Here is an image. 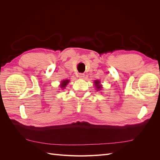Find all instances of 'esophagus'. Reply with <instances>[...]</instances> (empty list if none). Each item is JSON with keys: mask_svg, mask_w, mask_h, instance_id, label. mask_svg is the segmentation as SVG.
I'll list each match as a JSON object with an SVG mask.
<instances>
[{"mask_svg": "<svg viewBox=\"0 0 160 160\" xmlns=\"http://www.w3.org/2000/svg\"><path fill=\"white\" fill-rule=\"evenodd\" d=\"M84 77H85V74H83V73H79V78L83 79Z\"/></svg>", "mask_w": 160, "mask_h": 160, "instance_id": "esophagus-1", "label": "esophagus"}]
</instances>
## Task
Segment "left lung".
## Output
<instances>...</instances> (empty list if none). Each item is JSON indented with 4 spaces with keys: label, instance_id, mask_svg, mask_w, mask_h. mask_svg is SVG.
Instances as JSON below:
<instances>
[{
    "label": "left lung",
    "instance_id": "obj_1",
    "mask_svg": "<svg viewBox=\"0 0 160 160\" xmlns=\"http://www.w3.org/2000/svg\"><path fill=\"white\" fill-rule=\"evenodd\" d=\"M94 83H95V87H96V88L98 89V90H101V86L99 85L100 82H99V81H95Z\"/></svg>",
    "mask_w": 160,
    "mask_h": 160
}]
</instances>
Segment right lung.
Masks as SVG:
<instances>
[{
	"label": "right lung",
	"instance_id": "1",
	"mask_svg": "<svg viewBox=\"0 0 160 160\" xmlns=\"http://www.w3.org/2000/svg\"><path fill=\"white\" fill-rule=\"evenodd\" d=\"M69 80H65V81H62V83H61V88H65L66 85L68 84L69 83Z\"/></svg>",
	"mask_w": 160,
	"mask_h": 160
}]
</instances>
